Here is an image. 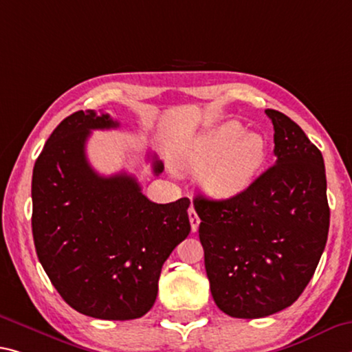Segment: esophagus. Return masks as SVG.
<instances>
[{"mask_svg": "<svg viewBox=\"0 0 352 352\" xmlns=\"http://www.w3.org/2000/svg\"><path fill=\"white\" fill-rule=\"evenodd\" d=\"M188 214H189V222H191V230L192 232H197V227H199V216L196 213V210H194V206H189L188 210Z\"/></svg>", "mask_w": 352, "mask_h": 352, "instance_id": "obj_1", "label": "esophagus"}]
</instances>
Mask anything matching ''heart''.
Masks as SVG:
<instances>
[{"instance_id":"obj_1","label":"heart","mask_w":352,"mask_h":352,"mask_svg":"<svg viewBox=\"0 0 352 352\" xmlns=\"http://www.w3.org/2000/svg\"><path fill=\"white\" fill-rule=\"evenodd\" d=\"M265 139L228 120L199 136L185 155L191 170L205 172L204 186L214 197H233L254 180L265 160Z\"/></svg>"}]
</instances>
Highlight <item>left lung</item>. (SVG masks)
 I'll return each mask as SVG.
<instances>
[{
    "label": "left lung",
    "mask_w": 352,
    "mask_h": 352,
    "mask_svg": "<svg viewBox=\"0 0 352 352\" xmlns=\"http://www.w3.org/2000/svg\"><path fill=\"white\" fill-rule=\"evenodd\" d=\"M265 113L274 125V164L236 196L194 200L214 302L248 320L277 314L302 294L331 217L321 152L288 116Z\"/></svg>",
    "instance_id": "1"
}]
</instances>
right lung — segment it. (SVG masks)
<instances>
[{
    "label": "right lung",
    "mask_w": 352,
    "mask_h": 352,
    "mask_svg": "<svg viewBox=\"0 0 352 352\" xmlns=\"http://www.w3.org/2000/svg\"><path fill=\"white\" fill-rule=\"evenodd\" d=\"M109 114L76 111L48 138L32 170V236L43 270L67 304L100 320H135L152 309L167 256L191 232L189 199L155 204L125 172L89 164L92 130ZM164 166L153 156V172Z\"/></svg>",
    "instance_id": "right-lung-1"
}]
</instances>
